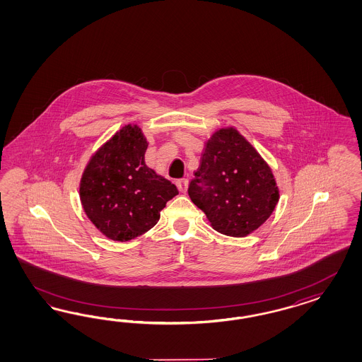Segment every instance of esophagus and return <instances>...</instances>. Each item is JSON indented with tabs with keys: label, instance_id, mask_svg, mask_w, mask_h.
Returning <instances> with one entry per match:
<instances>
[{
	"label": "esophagus",
	"instance_id": "esophagus-1",
	"mask_svg": "<svg viewBox=\"0 0 362 362\" xmlns=\"http://www.w3.org/2000/svg\"><path fill=\"white\" fill-rule=\"evenodd\" d=\"M176 187L180 192H186L187 188H188V180L187 179H179L176 180Z\"/></svg>",
	"mask_w": 362,
	"mask_h": 362
}]
</instances>
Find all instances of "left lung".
<instances>
[{"label": "left lung", "mask_w": 362, "mask_h": 362, "mask_svg": "<svg viewBox=\"0 0 362 362\" xmlns=\"http://www.w3.org/2000/svg\"><path fill=\"white\" fill-rule=\"evenodd\" d=\"M188 195L214 230L245 238L272 215L280 191L263 156L238 129L228 126L204 143Z\"/></svg>", "instance_id": "left-lung-1"}]
</instances>
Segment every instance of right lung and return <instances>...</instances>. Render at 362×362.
I'll list each match as a JSON object with an SVG mask.
<instances>
[{
  "mask_svg": "<svg viewBox=\"0 0 362 362\" xmlns=\"http://www.w3.org/2000/svg\"><path fill=\"white\" fill-rule=\"evenodd\" d=\"M148 142L138 124H126L88 159L79 199L107 239L129 241L151 230L177 188L144 162Z\"/></svg>",
  "mask_w": 362,
  "mask_h": 362,
  "instance_id": "add662e5",
  "label": "right lung"
}]
</instances>
